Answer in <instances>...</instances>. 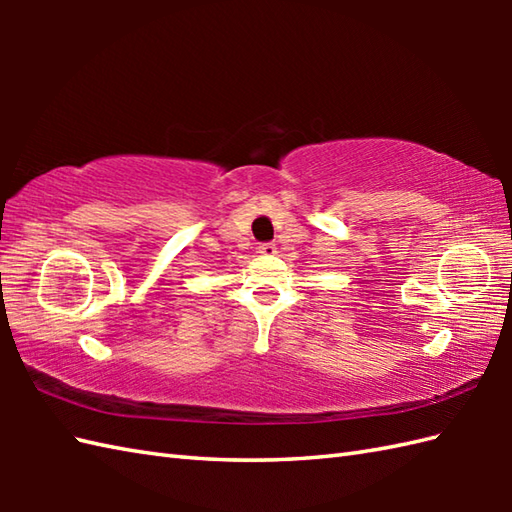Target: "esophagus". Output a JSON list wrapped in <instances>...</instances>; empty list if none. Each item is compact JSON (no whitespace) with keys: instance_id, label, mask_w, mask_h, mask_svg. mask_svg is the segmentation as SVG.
<instances>
[{"instance_id":"esophagus-1","label":"esophagus","mask_w":512,"mask_h":512,"mask_svg":"<svg viewBox=\"0 0 512 512\" xmlns=\"http://www.w3.org/2000/svg\"><path fill=\"white\" fill-rule=\"evenodd\" d=\"M257 250H259V253H262V255H275V253H277V246H275L273 242H266V244L259 246Z\"/></svg>"}]
</instances>
